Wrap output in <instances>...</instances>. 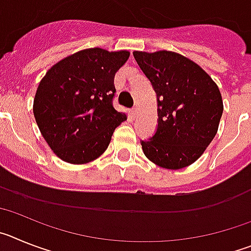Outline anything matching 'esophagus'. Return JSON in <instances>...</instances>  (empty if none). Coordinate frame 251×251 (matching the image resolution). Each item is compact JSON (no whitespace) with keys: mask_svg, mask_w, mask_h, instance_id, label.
Here are the masks:
<instances>
[{"mask_svg":"<svg viewBox=\"0 0 251 251\" xmlns=\"http://www.w3.org/2000/svg\"><path fill=\"white\" fill-rule=\"evenodd\" d=\"M130 115H132V118H136V115H137V108H132V109L129 110Z\"/></svg>","mask_w":251,"mask_h":251,"instance_id":"obj_1","label":"esophagus"}]
</instances>
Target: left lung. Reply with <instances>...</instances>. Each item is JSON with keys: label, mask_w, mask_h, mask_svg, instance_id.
<instances>
[{"label": "left lung", "mask_w": 251, "mask_h": 251, "mask_svg": "<svg viewBox=\"0 0 251 251\" xmlns=\"http://www.w3.org/2000/svg\"><path fill=\"white\" fill-rule=\"evenodd\" d=\"M133 56L157 95L158 126L142 141L146 157L167 170L192 165L216 136L224 105L210 75L172 51H134Z\"/></svg>", "instance_id": "1"}]
</instances>
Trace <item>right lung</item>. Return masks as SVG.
<instances>
[{
	"label": "right lung",
	"instance_id": "add662e5",
	"mask_svg": "<svg viewBox=\"0 0 251 251\" xmlns=\"http://www.w3.org/2000/svg\"><path fill=\"white\" fill-rule=\"evenodd\" d=\"M128 51L93 48L55 64L40 81L34 115L50 148L63 161L83 165L108 148L113 132L127 119L113 106L115 73Z\"/></svg>",
	"mask_w": 251,
	"mask_h": 251
}]
</instances>
